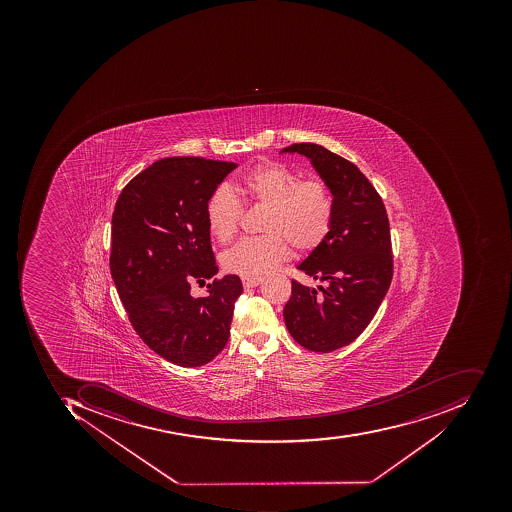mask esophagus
I'll list each match as a JSON object with an SVG mask.
<instances>
[{"label": "esophagus", "mask_w": 512, "mask_h": 512, "mask_svg": "<svg viewBox=\"0 0 512 512\" xmlns=\"http://www.w3.org/2000/svg\"><path fill=\"white\" fill-rule=\"evenodd\" d=\"M241 281H243L244 288H255V286H258V284L261 283V277L257 278H241Z\"/></svg>", "instance_id": "esophagus-1"}]
</instances>
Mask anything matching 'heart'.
I'll list each match as a JSON object with an SVG mask.
<instances>
[{
    "instance_id": "1",
    "label": "heart",
    "mask_w": 512,
    "mask_h": 512,
    "mask_svg": "<svg viewBox=\"0 0 512 512\" xmlns=\"http://www.w3.org/2000/svg\"><path fill=\"white\" fill-rule=\"evenodd\" d=\"M235 194L266 208L257 238H246L224 252L221 261L229 272L257 278L286 260L292 244L297 251L315 248L331 231L334 204L323 181L300 180V175L275 161L249 169L234 183ZM240 201L229 189L218 188L206 204L208 228L218 243L226 244L240 226Z\"/></svg>"
}]
</instances>
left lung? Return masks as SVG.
I'll use <instances>...</instances> for the list:
<instances>
[{
  "instance_id": "left-lung-1",
  "label": "left lung",
  "mask_w": 512,
  "mask_h": 512,
  "mask_svg": "<svg viewBox=\"0 0 512 512\" xmlns=\"http://www.w3.org/2000/svg\"><path fill=\"white\" fill-rule=\"evenodd\" d=\"M280 154L309 158L332 195L331 231L297 269L314 280H292L283 317L298 345L312 352L349 345L371 323L392 280L391 232L385 204L351 161L314 143L284 147Z\"/></svg>"
}]
</instances>
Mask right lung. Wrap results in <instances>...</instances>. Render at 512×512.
<instances>
[{
    "mask_svg": "<svg viewBox=\"0 0 512 512\" xmlns=\"http://www.w3.org/2000/svg\"><path fill=\"white\" fill-rule=\"evenodd\" d=\"M231 161L169 157L132 178L112 215L111 272L137 334L164 360L198 368L228 343L243 284L224 275L206 297L192 281L218 272L206 204L234 171Z\"/></svg>",
    "mask_w": 512,
    "mask_h": 512,
    "instance_id": "right-lung-1",
    "label": "right lung"
}]
</instances>
